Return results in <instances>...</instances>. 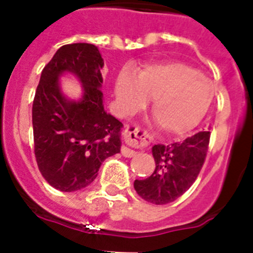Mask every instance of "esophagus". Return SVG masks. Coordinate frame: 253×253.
Returning a JSON list of instances; mask_svg holds the SVG:
<instances>
[{"instance_id":"esophagus-1","label":"esophagus","mask_w":253,"mask_h":253,"mask_svg":"<svg viewBox=\"0 0 253 253\" xmlns=\"http://www.w3.org/2000/svg\"><path fill=\"white\" fill-rule=\"evenodd\" d=\"M124 142L128 147H134V148H144L149 144L151 138L147 134L146 130H143L139 125L135 124H128L124 129ZM128 147H122V154L124 157H134L135 156V151L134 149L128 148Z\"/></svg>"}]
</instances>
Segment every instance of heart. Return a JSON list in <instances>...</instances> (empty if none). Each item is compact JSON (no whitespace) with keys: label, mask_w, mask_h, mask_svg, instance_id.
Masks as SVG:
<instances>
[{"label":"heart","mask_w":253,"mask_h":253,"mask_svg":"<svg viewBox=\"0 0 253 253\" xmlns=\"http://www.w3.org/2000/svg\"><path fill=\"white\" fill-rule=\"evenodd\" d=\"M115 91L126 111L135 110L153 97L154 119L169 135H181L195 128L214 97L213 84L205 76L195 67L176 60L146 66L138 77L123 72Z\"/></svg>","instance_id":"obj_1"}]
</instances>
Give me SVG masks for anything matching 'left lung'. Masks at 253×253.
<instances>
[{
	"instance_id": "8db88e82",
	"label": "left lung",
	"mask_w": 253,
	"mask_h": 253,
	"mask_svg": "<svg viewBox=\"0 0 253 253\" xmlns=\"http://www.w3.org/2000/svg\"><path fill=\"white\" fill-rule=\"evenodd\" d=\"M210 131H199L182 142L156 144L152 148L156 169L134 189L146 202L156 205L175 202L195 182L207 158Z\"/></svg>"
}]
</instances>
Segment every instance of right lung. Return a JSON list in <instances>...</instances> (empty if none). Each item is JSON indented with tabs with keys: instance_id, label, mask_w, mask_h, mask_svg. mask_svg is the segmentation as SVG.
<instances>
[{
	"instance_id": "1",
	"label": "right lung",
	"mask_w": 253,
	"mask_h": 253,
	"mask_svg": "<svg viewBox=\"0 0 253 253\" xmlns=\"http://www.w3.org/2000/svg\"><path fill=\"white\" fill-rule=\"evenodd\" d=\"M104 60L93 44L60 46L42 71L33 101L34 153L48 184L60 191L88 186L101 163L119 153L123 124L104 110ZM75 73L84 84V97L73 103L64 99L57 77Z\"/></svg>"
}]
</instances>
